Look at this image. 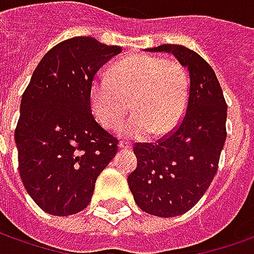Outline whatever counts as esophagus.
I'll return each instance as SVG.
<instances>
[{
  "mask_svg": "<svg viewBox=\"0 0 254 254\" xmlns=\"http://www.w3.org/2000/svg\"><path fill=\"white\" fill-rule=\"evenodd\" d=\"M119 148H120V149H130L131 144H130V142H127V141H120V144H119Z\"/></svg>",
  "mask_w": 254,
  "mask_h": 254,
  "instance_id": "esophagus-1",
  "label": "esophagus"
}]
</instances>
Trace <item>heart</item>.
<instances>
[{
  "instance_id": "obj_1",
  "label": "heart",
  "mask_w": 254,
  "mask_h": 254,
  "mask_svg": "<svg viewBox=\"0 0 254 254\" xmlns=\"http://www.w3.org/2000/svg\"><path fill=\"white\" fill-rule=\"evenodd\" d=\"M92 112L106 128H116L130 112L135 115L120 127L126 137L145 138L153 131L166 135L183 120L190 101V77L183 64L137 54L117 62L110 76H97L90 88Z\"/></svg>"
}]
</instances>
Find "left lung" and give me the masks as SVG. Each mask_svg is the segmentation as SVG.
<instances>
[{
    "label": "left lung",
    "instance_id": "left-lung-1",
    "mask_svg": "<svg viewBox=\"0 0 254 254\" xmlns=\"http://www.w3.org/2000/svg\"><path fill=\"white\" fill-rule=\"evenodd\" d=\"M190 71V101L183 120L156 142H137V169L127 183L141 210L177 217L190 210L210 187L227 138V104L216 73L195 51L163 44Z\"/></svg>",
    "mask_w": 254,
    "mask_h": 254
}]
</instances>
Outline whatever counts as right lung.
I'll return each mask as SVG.
<instances>
[{"label":"right lung","instance_id":"right-lung-1","mask_svg":"<svg viewBox=\"0 0 254 254\" xmlns=\"http://www.w3.org/2000/svg\"><path fill=\"white\" fill-rule=\"evenodd\" d=\"M122 52L94 37L52 47L31 76L15 130L19 174L40 209L70 216L91 202L95 181L119 139L95 122L90 88L97 71Z\"/></svg>","mask_w":254,"mask_h":254}]
</instances>
